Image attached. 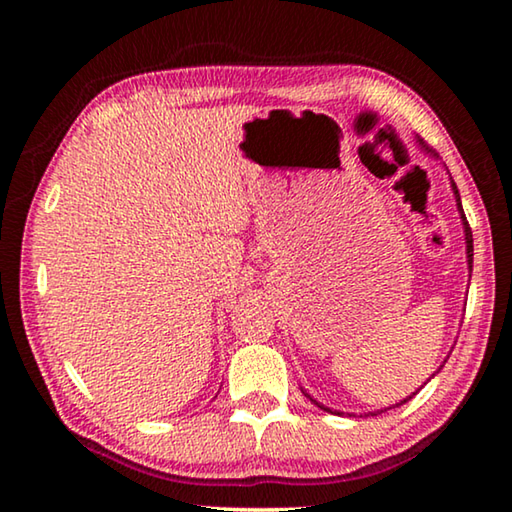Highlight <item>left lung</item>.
Here are the masks:
<instances>
[{
	"label": "left lung",
	"mask_w": 512,
	"mask_h": 512,
	"mask_svg": "<svg viewBox=\"0 0 512 512\" xmlns=\"http://www.w3.org/2000/svg\"><path fill=\"white\" fill-rule=\"evenodd\" d=\"M452 191H454V195H457V207H459V214H461V219H464V233H466V254H468V270H473V233H471V226H468V221H466V214H464V209H461V198H459V191H457V184H454V181H452ZM419 391V389H417ZM417 391H415V394H417ZM415 394H412V396H415ZM412 396H408V398H405V401H410V398ZM405 401H401V403H398V405H403ZM314 403H317V401H314ZM319 405V403H317ZM319 408H324V405H319ZM324 410H328V408H324Z\"/></svg>",
	"instance_id": "obj_1"
}]
</instances>
